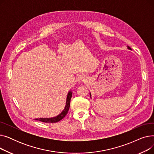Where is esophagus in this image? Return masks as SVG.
Masks as SVG:
<instances>
[{"instance_id":"esophagus-1","label":"esophagus","mask_w":154,"mask_h":154,"mask_svg":"<svg viewBox=\"0 0 154 154\" xmlns=\"http://www.w3.org/2000/svg\"><path fill=\"white\" fill-rule=\"evenodd\" d=\"M85 75H84L83 74H80L77 77V81L79 82H83L84 80H85Z\"/></svg>"}]
</instances>
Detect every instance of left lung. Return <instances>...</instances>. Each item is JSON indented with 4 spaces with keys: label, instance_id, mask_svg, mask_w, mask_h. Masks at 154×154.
<instances>
[{
    "label": "left lung",
    "instance_id": "8db88e82",
    "mask_svg": "<svg viewBox=\"0 0 154 154\" xmlns=\"http://www.w3.org/2000/svg\"><path fill=\"white\" fill-rule=\"evenodd\" d=\"M127 48H128V49H130V50H132V49H131V48L130 47H128V46H127ZM90 95H91V93H90Z\"/></svg>",
    "mask_w": 154,
    "mask_h": 154
}]
</instances>
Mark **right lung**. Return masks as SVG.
<instances>
[{
    "mask_svg": "<svg viewBox=\"0 0 154 154\" xmlns=\"http://www.w3.org/2000/svg\"><path fill=\"white\" fill-rule=\"evenodd\" d=\"M72 96V91H69L67 96V99H66V107H65L64 109L62 110V112L60 113L59 115L57 116L52 117V118H39V119H36V120H39L41 121L42 122H45V123H55L61 120L65 116H66L67 114V112L69 111V107H70V99Z\"/></svg>",
    "mask_w": 154,
    "mask_h": 154,
    "instance_id": "add662e5",
    "label": "right lung"
}]
</instances>
